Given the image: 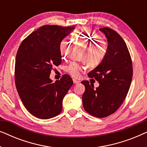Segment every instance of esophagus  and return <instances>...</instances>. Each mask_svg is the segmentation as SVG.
Masks as SVG:
<instances>
[{"label": "esophagus", "mask_w": 147, "mask_h": 147, "mask_svg": "<svg viewBox=\"0 0 147 147\" xmlns=\"http://www.w3.org/2000/svg\"><path fill=\"white\" fill-rule=\"evenodd\" d=\"M73 82L75 84H78L80 83V81H79V80H75V79H73Z\"/></svg>", "instance_id": "1"}]
</instances>
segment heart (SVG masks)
<instances>
[{
  "label": "heart",
  "mask_w": 147,
  "mask_h": 147,
  "mask_svg": "<svg viewBox=\"0 0 147 147\" xmlns=\"http://www.w3.org/2000/svg\"><path fill=\"white\" fill-rule=\"evenodd\" d=\"M74 40L76 43L86 47L82 60L86 61L88 66L97 67L102 63L108 51V43L102 39L101 36L86 27L82 28L74 35ZM74 42L69 37L62 40L59 45L60 53L63 59H67L71 51ZM86 69L85 66L76 62H71L67 67L66 71L74 78H80L81 73Z\"/></svg>",
  "instance_id": "obj_1"
}]
</instances>
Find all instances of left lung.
Instances as JSON below:
<instances>
[{
	"label": "left lung",
	"mask_w": 147,
	"mask_h": 147,
	"mask_svg": "<svg viewBox=\"0 0 147 147\" xmlns=\"http://www.w3.org/2000/svg\"><path fill=\"white\" fill-rule=\"evenodd\" d=\"M108 39V51L101 64L88 76L100 86L94 89L88 81H82L85 92L82 96L84 110L98 118L114 113L126 97L132 82V63L129 51L117 32L108 27L100 29Z\"/></svg>",
	"instance_id": "obj_1"
}]
</instances>
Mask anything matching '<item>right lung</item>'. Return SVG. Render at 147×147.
Wrapping results in <instances>:
<instances>
[{
  "label": "right lung",
  "instance_id": "obj_1",
  "mask_svg": "<svg viewBox=\"0 0 147 147\" xmlns=\"http://www.w3.org/2000/svg\"><path fill=\"white\" fill-rule=\"evenodd\" d=\"M74 28L43 25L19 46L15 67L16 88L26 109L35 117L49 119L61 112L62 101L73 80L64 74L53 83L49 76L54 66L61 63L60 43Z\"/></svg>",
  "mask_w": 147,
  "mask_h": 147
}]
</instances>
